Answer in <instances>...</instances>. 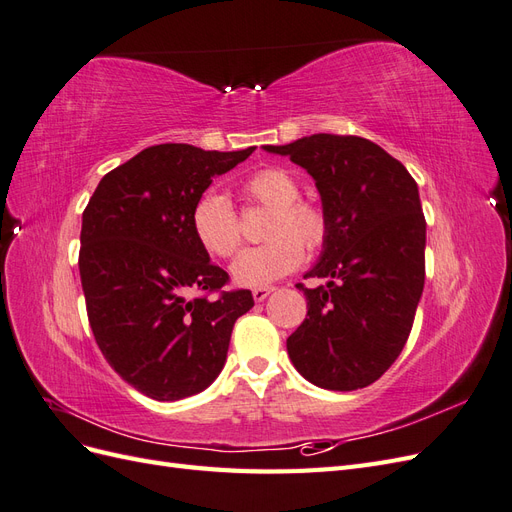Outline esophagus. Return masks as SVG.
Listing matches in <instances>:
<instances>
[{
  "label": "esophagus",
  "instance_id": "34e87169",
  "mask_svg": "<svg viewBox=\"0 0 512 512\" xmlns=\"http://www.w3.org/2000/svg\"><path fill=\"white\" fill-rule=\"evenodd\" d=\"M273 290H275L273 286H262V288H254V290H252V297H254V301H256V303H260V301H265V299L269 297V294H271Z\"/></svg>",
  "mask_w": 512,
  "mask_h": 512
}]
</instances>
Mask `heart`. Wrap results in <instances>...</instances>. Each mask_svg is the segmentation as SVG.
Wrapping results in <instances>:
<instances>
[{
    "instance_id": "heart-1",
    "label": "heart",
    "mask_w": 512,
    "mask_h": 512,
    "mask_svg": "<svg viewBox=\"0 0 512 512\" xmlns=\"http://www.w3.org/2000/svg\"><path fill=\"white\" fill-rule=\"evenodd\" d=\"M243 196L271 209L265 237L267 243L247 247L232 262V280L239 286L262 288L297 269L305 252H318L329 237L324 209L312 200L299 198L301 185L284 168H260L241 185ZM192 230L198 243L211 256L228 258L241 245L239 215L224 194L207 192L192 209Z\"/></svg>"
}]
</instances>
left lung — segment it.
Returning a JSON list of instances; mask_svg holds the SVG:
<instances>
[{
  "label": "left lung",
  "instance_id": "obj_1",
  "mask_svg": "<svg viewBox=\"0 0 512 512\" xmlns=\"http://www.w3.org/2000/svg\"><path fill=\"white\" fill-rule=\"evenodd\" d=\"M314 177L329 220L318 265L305 277L307 318L288 337L299 374L320 389L376 382L404 350L425 286V215L406 166L361 136L312 134L265 145Z\"/></svg>",
  "mask_w": 512,
  "mask_h": 512
}]
</instances>
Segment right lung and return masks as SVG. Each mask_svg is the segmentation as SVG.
Wrapping results in <instances>:
<instances>
[{"mask_svg": "<svg viewBox=\"0 0 512 512\" xmlns=\"http://www.w3.org/2000/svg\"><path fill=\"white\" fill-rule=\"evenodd\" d=\"M254 149L147 147L106 173L83 211L79 271L89 327L108 365L151 399L207 389L224 367L237 318L254 307L250 290H222L230 277L192 230L203 192ZM190 289L206 294L188 300Z\"/></svg>", "mask_w": 512, "mask_h": 512, "instance_id": "1", "label": "right lung"}]
</instances>
